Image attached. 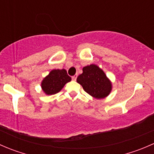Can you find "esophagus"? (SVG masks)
Listing matches in <instances>:
<instances>
[{
    "label": "esophagus",
    "instance_id": "esophagus-1",
    "mask_svg": "<svg viewBox=\"0 0 154 154\" xmlns=\"http://www.w3.org/2000/svg\"><path fill=\"white\" fill-rule=\"evenodd\" d=\"M77 74H75V75H74V76H73V77H72V80H74V81H75L76 79H77Z\"/></svg>",
    "mask_w": 154,
    "mask_h": 154
}]
</instances>
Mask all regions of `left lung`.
I'll use <instances>...</instances> for the list:
<instances>
[{"label":"left lung","mask_w":154,"mask_h":154,"mask_svg":"<svg viewBox=\"0 0 154 154\" xmlns=\"http://www.w3.org/2000/svg\"><path fill=\"white\" fill-rule=\"evenodd\" d=\"M77 82L92 97L102 99L112 91V83L103 70L94 64L83 67V73L78 76Z\"/></svg>","instance_id":"left-lung-1"}]
</instances>
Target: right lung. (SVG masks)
Returning <instances> with one entry per match:
<instances>
[{"mask_svg": "<svg viewBox=\"0 0 154 154\" xmlns=\"http://www.w3.org/2000/svg\"><path fill=\"white\" fill-rule=\"evenodd\" d=\"M71 80L65 69H54L43 79L41 83L43 91L48 95H52L61 91L66 83Z\"/></svg>", "mask_w": 154, "mask_h": 154, "instance_id": "right-lung-1", "label": "right lung"}]
</instances>
